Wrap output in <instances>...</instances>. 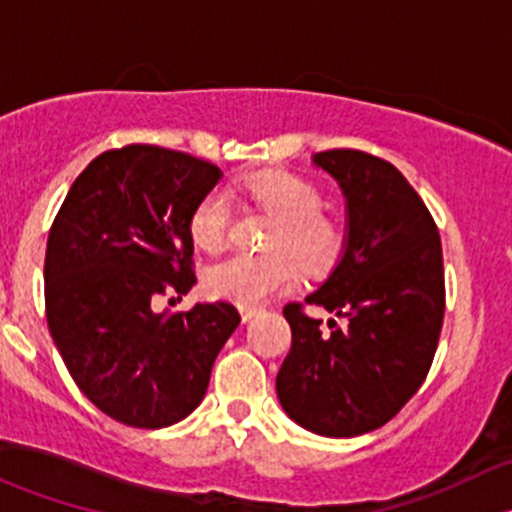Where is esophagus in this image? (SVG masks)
Returning a JSON list of instances; mask_svg holds the SVG:
<instances>
[{"mask_svg": "<svg viewBox=\"0 0 512 512\" xmlns=\"http://www.w3.org/2000/svg\"><path fill=\"white\" fill-rule=\"evenodd\" d=\"M260 312H262V309H257V307H242V309H240L242 322H250V319H255Z\"/></svg>", "mask_w": 512, "mask_h": 512, "instance_id": "esophagus-1", "label": "esophagus"}]
</instances>
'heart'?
<instances>
[{"label": "heart", "instance_id": "b5f03b06", "mask_svg": "<svg viewBox=\"0 0 512 512\" xmlns=\"http://www.w3.org/2000/svg\"><path fill=\"white\" fill-rule=\"evenodd\" d=\"M247 195L275 218L265 237L267 247H285L304 270H319L332 260L339 245L337 227L319 215L317 190L289 173H260L247 183ZM230 208L223 193H208L193 208L188 232L200 250H218L225 242ZM294 282V265L287 252H235L205 272V285L215 297L240 307H255L270 294Z\"/></svg>", "mask_w": 512, "mask_h": 512}]
</instances>
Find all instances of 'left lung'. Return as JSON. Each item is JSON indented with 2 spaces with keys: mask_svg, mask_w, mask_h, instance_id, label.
<instances>
[{
  "mask_svg": "<svg viewBox=\"0 0 512 512\" xmlns=\"http://www.w3.org/2000/svg\"><path fill=\"white\" fill-rule=\"evenodd\" d=\"M337 180L347 227L332 275L304 297L336 319L287 304L292 349L277 399L307 431L352 438L384 426L431 369L446 289L436 223L409 180L386 160L349 148L314 153Z\"/></svg>",
  "mask_w": 512,
  "mask_h": 512,
  "instance_id": "obj_1",
  "label": "left lung"
}]
</instances>
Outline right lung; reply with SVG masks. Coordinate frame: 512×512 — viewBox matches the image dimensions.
Listing matches in <instances>:
<instances>
[{"label":"right lung","mask_w":512,"mask_h":512,"mask_svg":"<svg viewBox=\"0 0 512 512\" xmlns=\"http://www.w3.org/2000/svg\"><path fill=\"white\" fill-rule=\"evenodd\" d=\"M223 170L158 146L106 151L74 180L49 230L46 322L76 386L103 414L165 428L193 414L240 324L230 302L156 312L195 285L188 220Z\"/></svg>","instance_id":"1"}]
</instances>
